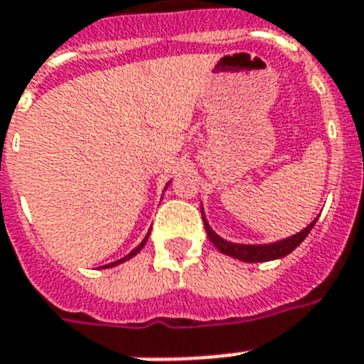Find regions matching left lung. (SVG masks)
I'll return each mask as SVG.
<instances>
[{"instance_id":"left-lung-1","label":"left lung","mask_w":364,"mask_h":364,"mask_svg":"<svg viewBox=\"0 0 364 364\" xmlns=\"http://www.w3.org/2000/svg\"><path fill=\"white\" fill-rule=\"evenodd\" d=\"M316 224V220H314L313 224H309L304 231L300 233L292 235L289 239L285 240H279V242H274V244H267V246H246V244H231V242H225L224 239H220L218 235L209 228V224L205 222L203 218V225H205V231H207V237L213 244H215L218 252H222L224 255H229V257H235V259H240V261H246V262H262V261H272V259H279V257H285L296 246H300L304 242V239L309 235V231L313 229V225Z\"/></svg>"}]
</instances>
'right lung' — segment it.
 <instances>
[{
    "instance_id": "1",
    "label": "right lung",
    "mask_w": 364,
    "mask_h": 364,
    "mask_svg": "<svg viewBox=\"0 0 364 364\" xmlns=\"http://www.w3.org/2000/svg\"><path fill=\"white\" fill-rule=\"evenodd\" d=\"M148 237H149V235H146V239H144V240H142V242H140V244H139V246H136V248H135V250H133V252H131V253H129V255H125V257H124V259H120V261H116V262H111V264H105V267H103V268H111V267H116V264H120V262L127 261V259H131V257H133V255H136V253H139V252H140V250L144 248V244H146V242H148Z\"/></svg>"
}]
</instances>
